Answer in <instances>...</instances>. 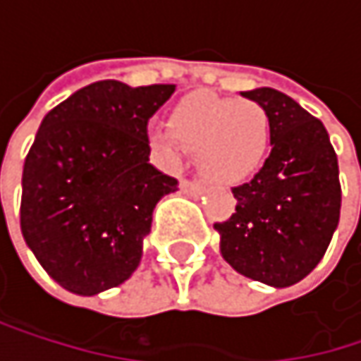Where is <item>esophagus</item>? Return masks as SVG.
I'll return each mask as SVG.
<instances>
[{
	"instance_id": "esophagus-1",
	"label": "esophagus",
	"mask_w": 361,
	"mask_h": 361,
	"mask_svg": "<svg viewBox=\"0 0 361 361\" xmlns=\"http://www.w3.org/2000/svg\"><path fill=\"white\" fill-rule=\"evenodd\" d=\"M181 192L188 194V196H200L204 192V185L200 181H190L183 180L181 181Z\"/></svg>"
}]
</instances>
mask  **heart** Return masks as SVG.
I'll return each instance as SVG.
<instances>
[{
	"label": "heart",
	"mask_w": 361,
	"mask_h": 361,
	"mask_svg": "<svg viewBox=\"0 0 361 361\" xmlns=\"http://www.w3.org/2000/svg\"><path fill=\"white\" fill-rule=\"evenodd\" d=\"M169 135L183 148L198 152L202 173L217 183H240L265 161L271 123L255 100H238L194 92L180 98L167 116ZM169 135L154 133V142L169 144Z\"/></svg>",
	"instance_id": "b5f03b06"
}]
</instances>
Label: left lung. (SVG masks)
Returning <instances> with one entry per match:
<instances>
[{
	"instance_id": "left-lung-1",
	"label": "left lung",
	"mask_w": 361,
	"mask_h": 361,
	"mask_svg": "<svg viewBox=\"0 0 361 361\" xmlns=\"http://www.w3.org/2000/svg\"><path fill=\"white\" fill-rule=\"evenodd\" d=\"M243 96L267 110L271 152L251 181L232 188L236 213L213 228L238 274L284 288L322 261L338 226V161L322 121L293 98L271 87Z\"/></svg>"
}]
</instances>
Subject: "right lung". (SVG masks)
I'll return each mask as SVG.
<instances>
[{"mask_svg":"<svg viewBox=\"0 0 361 361\" xmlns=\"http://www.w3.org/2000/svg\"><path fill=\"white\" fill-rule=\"evenodd\" d=\"M173 92L106 79L43 116L23 169L20 230L62 288L96 295L140 265L157 202L178 190L148 163V121Z\"/></svg>","mask_w":361,"mask_h":361,"instance_id":"obj_1","label":"right lung"}]
</instances>
